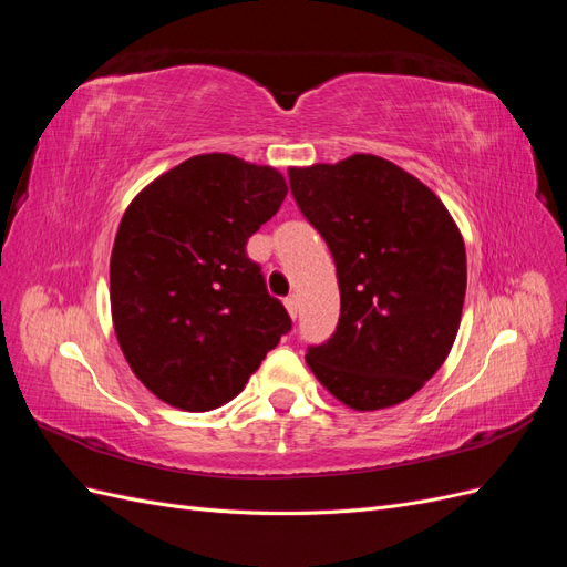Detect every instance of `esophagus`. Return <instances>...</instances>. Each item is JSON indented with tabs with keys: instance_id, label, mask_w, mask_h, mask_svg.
Wrapping results in <instances>:
<instances>
[{
	"instance_id": "1",
	"label": "esophagus",
	"mask_w": 567,
	"mask_h": 567,
	"mask_svg": "<svg viewBox=\"0 0 567 567\" xmlns=\"http://www.w3.org/2000/svg\"><path fill=\"white\" fill-rule=\"evenodd\" d=\"M284 305H286L288 315L296 319V317H298V312H300V300H298V296H288V298L284 300Z\"/></svg>"
}]
</instances>
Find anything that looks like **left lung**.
Returning <instances> with one entry per match:
<instances>
[{"mask_svg":"<svg viewBox=\"0 0 567 567\" xmlns=\"http://www.w3.org/2000/svg\"><path fill=\"white\" fill-rule=\"evenodd\" d=\"M288 179L340 286L336 333L307 350V367L357 411L409 400L458 333L466 248L456 221L421 179L371 153L290 167Z\"/></svg>","mask_w":567,"mask_h":567,"instance_id":"1","label":"left lung"}]
</instances>
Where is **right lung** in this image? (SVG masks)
Masks as SVG:
<instances>
[{
	"mask_svg": "<svg viewBox=\"0 0 567 567\" xmlns=\"http://www.w3.org/2000/svg\"><path fill=\"white\" fill-rule=\"evenodd\" d=\"M288 194L279 169L203 153L130 203L111 252V315L130 369L158 400H234L290 331L246 244Z\"/></svg>",
	"mask_w": 567,
	"mask_h": 567,
	"instance_id": "obj_1",
	"label": "right lung"
}]
</instances>
